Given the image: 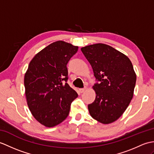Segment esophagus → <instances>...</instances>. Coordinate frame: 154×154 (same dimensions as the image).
<instances>
[{"instance_id": "34e87169", "label": "esophagus", "mask_w": 154, "mask_h": 154, "mask_svg": "<svg viewBox=\"0 0 154 154\" xmlns=\"http://www.w3.org/2000/svg\"><path fill=\"white\" fill-rule=\"evenodd\" d=\"M86 90V88H80L79 89V92H81V93H83V92H84V91Z\"/></svg>"}]
</instances>
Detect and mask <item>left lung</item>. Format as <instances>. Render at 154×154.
I'll return each instance as SVG.
<instances>
[{
    "label": "left lung",
    "mask_w": 154,
    "mask_h": 154,
    "mask_svg": "<svg viewBox=\"0 0 154 154\" xmlns=\"http://www.w3.org/2000/svg\"><path fill=\"white\" fill-rule=\"evenodd\" d=\"M91 65L97 83L94 102L88 104L90 115L109 124L123 115L133 97L137 75L127 56L112 46L98 43L81 48Z\"/></svg>",
    "instance_id": "8db88e82"
}]
</instances>
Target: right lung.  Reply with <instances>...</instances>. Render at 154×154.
<instances>
[{
	"mask_svg": "<svg viewBox=\"0 0 154 154\" xmlns=\"http://www.w3.org/2000/svg\"><path fill=\"white\" fill-rule=\"evenodd\" d=\"M77 51L78 46L58 41L42 49L29 64L24 77L27 105L35 119L45 127L65 120L77 98L67 83V64Z\"/></svg>",
	"mask_w": 154,
	"mask_h": 154,
	"instance_id": "1",
	"label": "right lung"
}]
</instances>
